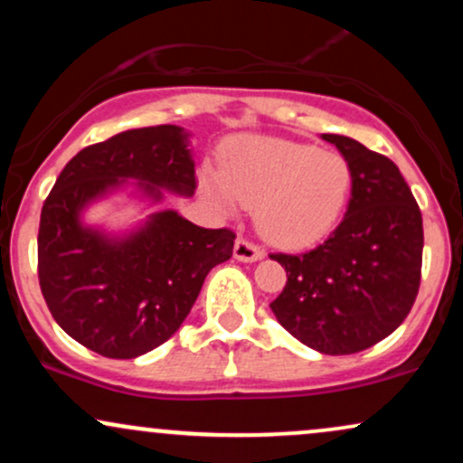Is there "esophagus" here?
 <instances>
[{
  "label": "esophagus",
  "instance_id": "34e87169",
  "mask_svg": "<svg viewBox=\"0 0 463 463\" xmlns=\"http://www.w3.org/2000/svg\"><path fill=\"white\" fill-rule=\"evenodd\" d=\"M235 259L237 261L243 263H254V261H261L263 259V250L254 243H250L248 239H237L235 243Z\"/></svg>",
  "mask_w": 463,
  "mask_h": 463
}]
</instances>
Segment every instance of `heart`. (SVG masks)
Segmentation results:
<instances>
[{"instance_id": "obj_1", "label": "heart", "mask_w": 463, "mask_h": 463, "mask_svg": "<svg viewBox=\"0 0 463 463\" xmlns=\"http://www.w3.org/2000/svg\"><path fill=\"white\" fill-rule=\"evenodd\" d=\"M353 174L342 154L272 137H237L222 152L220 176L204 174L217 204L257 206L259 232L283 248H307L333 231Z\"/></svg>"}]
</instances>
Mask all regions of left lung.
<instances>
[{
  "label": "left lung",
  "instance_id": "left-lung-1",
  "mask_svg": "<svg viewBox=\"0 0 463 463\" xmlns=\"http://www.w3.org/2000/svg\"><path fill=\"white\" fill-rule=\"evenodd\" d=\"M346 158L353 189L333 235L305 254H272L287 272L272 311L322 354H353L401 326L422 268V215L398 167L342 135H322Z\"/></svg>",
  "mask_w": 463,
  "mask_h": 463
}]
</instances>
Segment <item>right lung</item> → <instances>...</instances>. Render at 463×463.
<instances>
[{
  "instance_id": "add662e5",
  "label": "right lung",
  "mask_w": 463,
  "mask_h": 463,
  "mask_svg": "<svg viewBox=\"0 0 463 463\" xmlns=\"http://www.w3.org/2000/svg\"><path fill=\"white\" fill-rule=\"evenodd\" d=\"M180 126L126 130L84 147L47 195L39 226V283L69 337L110 359L167 342L189 316L206 274L228 261L235 232L200 228L163 209L126 231L87 224L93 204L128 194L143 209L167 194L191 198L195 163Z\"/></svg>"
}]
</instances>
